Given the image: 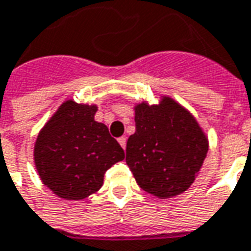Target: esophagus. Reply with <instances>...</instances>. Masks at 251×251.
<instances>
[{"label": "esophagus", "mask_w": 251, "mask_h": 251, "mask_svg": "<svg viewBox=\"0 0 251 251\" xmlns=\"http://www.w3.org/2000/svg\"><path fill=\"white\" fill-rule=\"evenodd\" d=\"M118 142H120V145L125 149L126 148V137H121V138H118Z\"/></svg>", "instance_id": "obj_1"}]
</instances>
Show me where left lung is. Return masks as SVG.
Wrapping results in <instances>:
<instances>
[{"label":"left lung","instance_id":"1","mask_svg":"<svg viewBox=\"0 0 251 251\" xmlns=\"http://www.w3.org/2000/svg\"><path fill=\"white\" fill-rule=\"evenodd\" d=\"M135 133L126 144V163L142 190L158 198L186 192L209 150L194 117L170 97L135 105Z\"/></svg>","mask_w":251,"mask_h":251}]
</instances>
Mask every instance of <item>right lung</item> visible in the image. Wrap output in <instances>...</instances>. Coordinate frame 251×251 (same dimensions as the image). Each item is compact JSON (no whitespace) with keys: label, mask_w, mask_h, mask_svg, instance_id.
<instances>
[{"label":"right lung","mask_w":251,"mask_h":251,"mask_svg":"<svg viewBox=\"0 0 251 251\" xmlns=\"http://www.w3.org/2000/svg\"><path fill=\"white\" fill-rule=\"evenodd\" d=\"M97 105L68 100L41 129L34 163L42 183L55 196L78 201L98 192L103 174L125 158L105 124L94 120Z\"/></svg>","instance_id":"add662e5"}]
</instances>
